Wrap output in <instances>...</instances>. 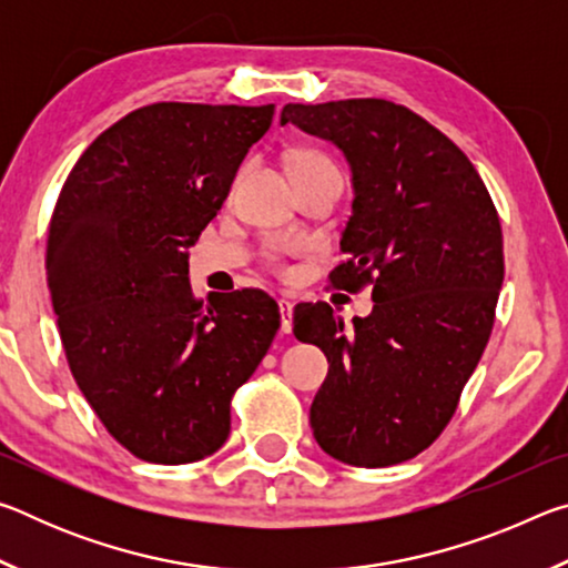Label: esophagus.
<instances>
[{"label":"esophagus","instance_id":"obj_1","mask_svg":"<svg viewBox=\"0 0 568 568\" xmlns=\"http://www.w3.org/2000/svg\"><path fill=\"white\" fill-rule=\"evenodd\" d=\"M277 307H281V331L291 333L293 331V301L281 297V301H277Z\"/></svg>","mask_w":568,"mask_h":568}]
</instances>
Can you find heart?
Returning <instances> with one entry per match:
<instances>
[{
  "mask_svg": "<svg viewBox=\"0 0 568 568\" xmlns=\"http://www.w3.org/2000/svg\"><path fill=\"white\" fill-rule=\"evenodd\" d=\"M321 165H331L328 160L321 158L318 152H311V150H301L293 155V172H303V170H311V168H321Z\"/></svg>",
  "mask_w": 568,
  "mask_h": 568,
  "instance_id": "b5f03b06",
  "label": "heart"
}]
</instances>
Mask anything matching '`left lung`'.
<instances>
[{
    "label": "left lung",
    "instance_id": "left-lung-1",
    "mask_svg": "<svg viewBox=\"0 0 568 568\" xmlns=\"http://www.w3.org/2000/svg\"><path fill=\"white\" fill-rule=\"evenodd\" d=\"M281 124L348 162V261L331 281L345 291L371 283L376 303L351 331L328 303L295 307V338L328 358L313 436L343 464H400L440 436L486 348L504 283L501 223L470 160L408 108L291 102Z\"/></svg>",
    "mask_w": 568,
    "mask_h": 568
}]
</instances>
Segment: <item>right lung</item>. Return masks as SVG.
<instances>
[{
    "instance_id": "1",
    "label": "right lung",
    "mask_w": 568,
    "mask_h": 568,
    "mask_svg": "<svg viewBox=\"0 0 568 568\" xmlns=\"http://www.w3.org/2000/svg\"><path fill=\"white\" fill-rule=\"evenodd\" d=\"M273 104L158 102L77 160L47 237V287L67 363L112 438L150 464L225 444L230 400L281 328L263 291L190 287L187 247L225 203Z\"/></svg>"
}]
</instances>
